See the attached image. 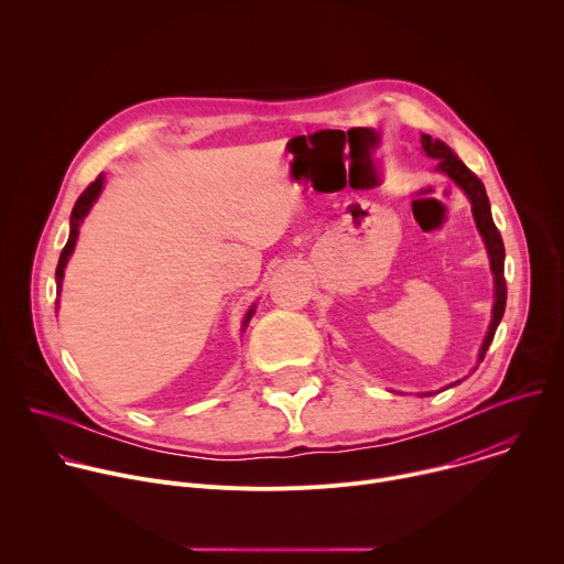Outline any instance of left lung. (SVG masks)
Returning <instances> with one entry per match:
<instances>
[{
    "instance_id": "left-lung-1",
    "label": "left lung",
    "mask_w": 564,
    "mask_h": 564,
    "mask_svg": "<svg viewBox=\"0 0 564 564\" xmlns=\"http://www.w3.org/2000/svg\"><path fill=\"white\" fill-rule=\"evenodd\" d=\"M422 149L426 151V155L437 160V170L442 174H446L448 178H453L466 192V196L470 198L475 225H477L481 238H485L489 257H491V270H494V276H496V305H494V321H491L489 335H487V339H485V344H481V350H479V361H481V359H485L494 337H496V330L500 326L505 307H507L505 243H502V236H500V231H498V227L494 223L489 196H487V189H485V185H481V181L462 163V160L455 155V151L446 142L435 140V138L424 133L422 135Z\"/></svg>"
}]
</instances>
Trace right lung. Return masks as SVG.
<instances>
[{"label":"right lung","instance_id":"right-lung-1","mask_svg":"<svg viewBox=\"0 0 564 564\" xmlns=\"http://www.w3.org/2000/svg\"><path fill=\"white\" fill-rule=\"evenodd\" d=\"M102 176H98L83 194H79V198L75 200V205H73V212H70V234H68V240H66V246H64V250H62V254H59V261H57V270H55V281H57V288L62 285V276H64V268H66V261H68V257H70V252H73V248H75V238H77V231H79V223H83V218L87 216V212L91 209V205H94V200L100 196V192H102ZM252 312H254V307L248 312V316H246V326H248V321H250V316H252Z\"/></svg>","mask_w":564,"mask_h":564}]
</instances>
